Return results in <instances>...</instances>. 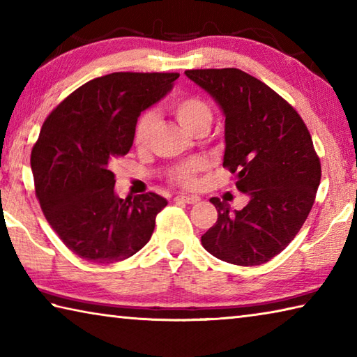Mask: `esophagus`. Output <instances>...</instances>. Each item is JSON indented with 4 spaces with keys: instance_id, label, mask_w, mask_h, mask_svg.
<instances>
[{
    "instance_id": "obj_1",
    "label": "esophagus",
    "mask_w": 357,
    "mask_h": 357,
    "mask_svg": "<svg viewBox=\"0 0 357 357\" xmlns=\"http://www.w3.org/2000/svg\"><path fill=\"white\" fill-rule=\"evenodd\" d=\"M174 199L176 201H183V203H187V204H197L199 201V197H195V195H184V193H179V195L174 197Z\"/></svg>"
}]
</instances>
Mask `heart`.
I'll use <instances>...</instances> for the list:
<instances>
[{"mask_svg": "<svg viewBox=\"0 0 357 357\" xmlns=\"http://www.w3.org/2000/svg\"><path fill=\"white\" fill-rule=\"evenodd\" d=\"M172 112L181 123V126L187 131L195 132L201 128H209L212 120V109L199 96H184L172 105ZM156 125V114L148 111L144 112L134 128V144L137 146H145L151 137L153 128ZM207 168V160L204 158H193L183 164H178L170 172V179L187 189H192L198 183V173Z\"/></svg>", "mask_w": 357, "mask_h": 357, "instance_id": "heart-1", "label": "heart"}]
</instances>
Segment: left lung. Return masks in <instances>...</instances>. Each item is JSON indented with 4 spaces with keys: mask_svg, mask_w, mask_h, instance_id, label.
Returning a JSON list of instances; mask_svg holds the SVG:
<instances>
[{
    "mask_svg": "<svg viewBox=\"0 0 357 357\" xmlns=\"http://www.w3.org/2000/svg\"><path fill=\"white\" fill-rule=\"evenodd\" d=\"M225 114L223 167L250 201L242 211L211 198L215 225L201 243L220 261L268 262L294 241L320 185L321 165L307 126L267 84L238 68L187 70Z\"/></svg>",
    "mask_w": 357,
    "mask_h": 357,
    "instance_id": "1",
    "label": "left lung"
}]
</instances>
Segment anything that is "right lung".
I'll use <instances>...</instances> for the list:
<instances>
[{
    "label": "right lung",
    "mask_w": 357,
    "mask_h": 357,
    "mask_svg": "<svg viewBox=\"0 0 357 357\" xmlns=\"http://www.w3.org/2000/svg\"><path fill=\"white\" fill-rule=\"evenodd\" d=\"M178 77L131 71L95 77L45 120L31 151L36 195L51 228L86 261H123L151 238L167 199L153 192L119 198L112 165L131 150L142 111Z\"/></svg>",
    "instance_id": "1"
}]
</instances>
